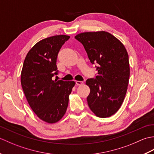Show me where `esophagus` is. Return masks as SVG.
<instances>
[{"label":"esophagus","instance_id":"obj_1","mask_svg":"<svg viewBox=\"0 0 154 154\" xmlns=\"http://www.w3.org/2000/svg\"><path fill=\"white\" fill-rule=\"evenodd\" d=\"M76 84L77 85H81L83 84V81H77Z\"/></svg>","mask_w":154,"mask_h":154}]
</instances>
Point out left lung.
<instances>
[{"label":"left lung","mask_w":154,"mask_h":154,"mask_svg":"<svg viewBox=\"0 0 154 154\" xmlns=\"http://www.w3.org/2000/svg\"><path fill=\"white\" fill-rule=\"evenodd\" d=\"M75 38L83 44L91 63H97V75L86 81L91 90L88 105L97 116H112L122 105L128 85L130 65L126 48L104 31L84 32Z\"/></svg>","instance_id":"left-lung-1"}]
</instances>
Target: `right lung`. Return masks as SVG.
<instances>
[{
  "mask_svg": "<svg viewBox=\"0 0 154 154\" xmlns=\"http://www.w3.org/2000/svg\"><path fill=\"white\" fill-rule=\"evenodd\" d=\"M69 35H57L43 39L26 57L21 85L29 105L38 118L48 123L60 120L66 112L69 95L75 83L52 79L58 74V53Z\"/></svg>",
  "mask_w": 154,
  "mask_h": 154,
  "instance_id": "right-lung-1",
  "label": "right lung"
}]
</instances>
